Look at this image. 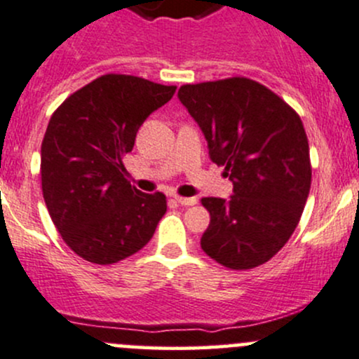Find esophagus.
<instances>
[{
  "mask_svg": "<svg viewBox=\"0 0 359 359\" xmlns=\"http://www.w3.org/2000/svg\"><path fill=\"white\" fill-rule=\"evenodd\" d=\"M173 199L182 206H194L196 203H198V199L196 198H182V196H173Z\"/></svg>",
  "mask_w": 359,
  "mask_h": 359,
  "instance_id": "esophagus-1",
  "label": "esophagus"
}]
</instances>
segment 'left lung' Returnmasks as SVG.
Segmentation results:
<instances>
[{
    "label": "left lung",
    "mask_w": 359,
    "mask_h": 359,
    "mask_svg": "<svg viewBox=\"0 0 359 359\" xmlns=\"http://www.w3.org/2000/svg\"><path fill=\"white\" fill-rule=\"evenodd\" d=\"M177 96L233 186L229 198L201 199L211 217L201 249L232 270L263 265L292 236L311 186L299 115L244 77L187 84Z\"/></svg>",
    "instance_id": "1"
}]
</instances>
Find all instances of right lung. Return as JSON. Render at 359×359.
Here are the masks:
<instances>
[{"instance_id":"obj_1","label":"right lung","mask_w":359,"mask_h":359,"mask_svg":"<svg viewBox=\"0 0 359 359\" xmlns=\"http://www.w3.org/2000/svg\"><path fill=\"white\" fill-rule=\"evenodd\" d=\"M132 75H103L53 113L41 146V182L50 217L75 255L97 265L126 259L153 237L167 211L161 192L127 182L122 158L153 111L175 94Z\"/></svg>"}]
</instances>
